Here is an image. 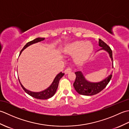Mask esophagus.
Returning <instances> with one entry per match:
<instances>
[{
  "mask_svg": "<svg viewBox=\"0 0 129 129\" xmlns=\"http://www.w3.org/2000/svg\"><path fill=\"white\" fill-rule=\"evenodd\" d=\"M72 68H68L67 69H66L65 70L64 73H65V74H67L69 73H70L71 72H72Z\"/></svg>",
  "mask_w": 129,
  "mask_h": 129,
  "instance_id": "obj_1",
  "label": "esophagus"
}]
</instances>
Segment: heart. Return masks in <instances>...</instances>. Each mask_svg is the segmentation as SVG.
<instances>
[{"instance_id":"b5f03b06","label":"heart","mask_w":129,"mask_h":129,"mask_svg":"<svg viewBox=\"0 0 129 129\" xmlns=\"http://www.w3.org/2000/svg\"><path fill=\"white\" fill-rule=\"evenodd\" d=\"M93 45L90 42L77 40L68 44L64 48L63 52L65 54L74 55L78 61L83 62L89 58L93 51Z\"/></svg>"}]
</instances>
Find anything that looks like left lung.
<instances>
[{"label":"left lung","mask_w":129,"mask_h":129,"mask_svg":"<svg viewBox=\"0 0 129 129\" xmlns=\"http://www.w3.org/2000/svg\"><path fill=\"white\" fill-rule=\"evenodd\" d=\"M99 45L102 48H101L98 51L100 50H105L109 54L111 61L113 62V53H112L111 49L105 43H104L101 39H99ZM75 74L76 75V78L74 83L73 84L74 87L76 91L79 94L86 96L94 95L102 91L106 86L108 84L112 77L111 73L110 75H109L108 77L101 81L94 83V82L87 81L85 78L84 77L83 74L80 71L76 72L75 73Z\"/></svg>","instance_id":"obj_1"}]
</instances>
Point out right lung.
<instances>
[{
    "mask_svg": "<svg viewBox=\"0 0 129 129\" xmlns=\"http://www.w3.org/2000/svg\"><path fill=\"white\" fill-rule=\"evenodd\" d=\"M44 39H45L44 38H36V39H35L34 40L31 41V42H29L28 43H26V44L24 46V48L22 49V50H21L20 54L21 53V52H22L24 49H26L27 47H28L29 46L33 44L40 42L41 41H43ZM64 73H62L61 72L59 73L58 74L55 76V78L54 80H53V82L51 84V85L49 86L48 88L40 92H33L26 89L20 83L19 79H19V83H20L21 87H22V88L23 89L24 91L27 93V94H29V95H30L31 96L33 97L34 98L38 99L44 100V99H48L50 98L53 96L54 95L55 93L56 92V91L57 89V87H58L60 79H61L63 76H64Z\"/></svg>",
    "mask_w": 129,
    "mask_h": 129,
    "instance_id": "add662e5",
    "label": "right lung"
}]
</instances>
